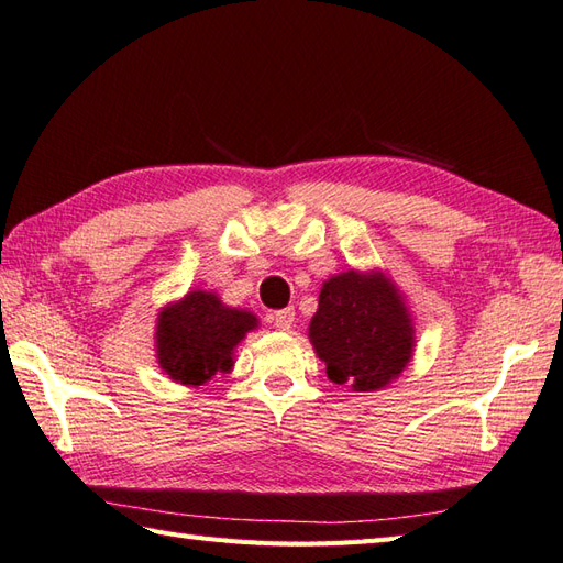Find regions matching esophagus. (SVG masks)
Listing matches in <instances>:
<instances>
[{
	"label": "esophagus",
	"mask_w": 563,
	"mask_h": 563,
	"mask_svg": "<svg viewBox=\"0 0 563 563\" xmlns=\"http://www.w3.org/2000/svg\"><path fill=\"white\" fill-rule=\"evenodd\" d=\"M269 320H272V324L277 330H291L294 328V320H296V313H294V308H284V310H277V313H272L269 316Z\"/></svg>",
	"instance_id": "obj_1"
}]
</instances>
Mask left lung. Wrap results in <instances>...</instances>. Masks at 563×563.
<instances>
[{"label": "left lung", "instance_id": "left-lung-1", "mask_svg": "<svg viewBox=\"0 0 563 563\" xmlns=\"http://www.w3.org/2000/svg\"><path fill=\"white\" fill-rule=\"evenodd\" d=\"M308 336L328 378L354 393L397 380L417 346L407 296L378 267H352L324 282Z\"/></svg>", "mask_w": 563, "mask_h": 563}]
</instances>
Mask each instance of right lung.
I'll list each match as a JSON object with an SVG mask.
<instances>
[{"mask_svg": "<svg viewBox=\"0 0 563 563\" xmlns=\"http://www.w3.org/2000/svg\"><path fill=\"white\" fill-rule=\"evenodd\" d=\"M257 328L245 308H231L214 291L192 289L158 310L154 349L158 368L187 387L231 373L235 346Z\"/></svg>", "mask_w": 563, "mask_h": 563, "instance_id": "right-lung-1", "label": "right lung"}]
</instances>
